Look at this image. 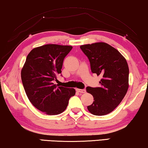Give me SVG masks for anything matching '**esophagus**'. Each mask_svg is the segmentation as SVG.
<instances>
[{
  "label": "esophagus",
  "mask_w": 148,
  "mask_h": 148,
  "mask_svg": "<svg viewBox=\"0 0 148 148\" xmlns=\"http://www.w3.org/2000/svg\"><path fill=\"white\" fill-rule=\"evenodd\" d=\"M77 91L80 93H85L86 90L85 89H79V88H77Z\"/></svg>",
  "instance_id": "esophagus-1"
}]
</instances>
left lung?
Segmentation results:
<instances>
[{
  "label": "left lung",
  "instance_id": "left-lung-1",
  "mask_svg": "<svg viewBox=\"0 0 148 148\" xmlns=\"http://www.w3.org/2000/svg\"><path fill=\"white\" fill-rule=\"evenodd\" d=\"M80 48L90 61L92 73L102 76L99 87L86 88L94 98L88 110L96 116L106 115L119 106L128 91V63L116 49L106 43L82 45Z\"/></svg>",
  "mask_w": 148,
  "mask_h": 148
}]
</instances>
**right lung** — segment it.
Here are the masks:
<instances>
[{
    "instance_id": "obj_1",
    "label": "right lung",
    "mask_w": 148,
    "mask_h": 148,
    "mask_svg": "<svg viewBox=\"0 0 148 148\" xmlns=\"http://www.w3.org/2000/svg\"><path fill=\"white\" fill-rule=\"evenodd\" d=\"M73 48L70 45L46 44L34 48L27 56L21 79L29 101L48 115L63 112L75 90L53 83L61 73L63 60Z\"/></svg>"
}]
</instances>
